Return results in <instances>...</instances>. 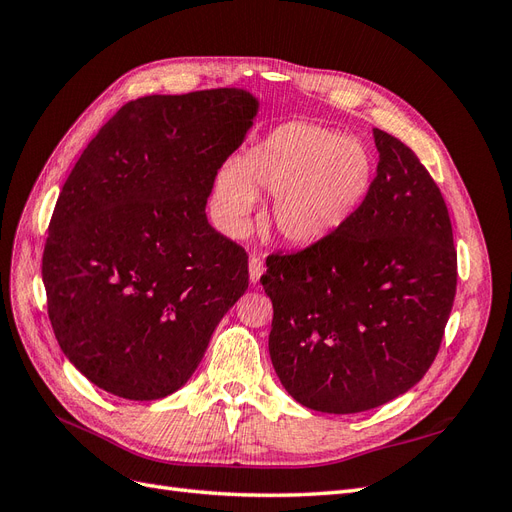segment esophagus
Segmentation results:
<instances>
[{"instance_id":"34e87169","label":"esophagus","mask_w":512,"mask_h":512,"mask_svg":"<svg viewBox=\"0 0 512 512\" xmlns=\"http://www.w3.org/2000/svg\"><path fill=\"white\" fill-rule=\"evenodd\" d=\"M262 273H265V265H262L260 258L252 256V258H250V282H252V284H258Z\"/></svg>"}]
</instances>
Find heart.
Segmentation results:
<instances>
[{
	"instance_id": "obj_1",
	"label": "heart",
	"mask_w": 512,
	"mask_h": 512,
	"mask_svg": "<svg viewBox=\"0 0 512 512\" xmlns=\"http://www.w3.org/2000/svg\"><path fill=\"white\" fill-rule=\"evenodd\" d=\"M374 179L376 158L359 138L318 123L288 121L247 151L239 164L220 170L213 203L232 235H243L256 192L275 194V230L288 243L309 247L350 222Z\"/></svg>"
}]
</instances>
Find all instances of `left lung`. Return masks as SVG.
Instances as JSON below:
<instances>
[{
  "instance_id": "8db88e82",
  "label": "left lung",
  "mask_w": 512,
  "mask_h": 512,
  "mask_svg": "<svg viewBox=\"0 0 512 512\" xmlns=\"http://www.w3.org/2000/svg\"><path fill=\"white\" fill-rule=\"evenodd\" d=\"M380 162L335 235L267 258L269 354L301 406L356 414L408 393L436 359L457 288L453 226L414 151L374 130Z\"/></svg>"
}]
</instances>
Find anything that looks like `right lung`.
I'll use <instances>...</instances> for the list:
<instances>
[{
  "instance_id": "1",
  "label": "right lung",
  "mask_w": 512,
  "mask_h": 512,
  "mask_svg": "<svg viewBox=\"0 0 512 512\" xmlns=\"http://www.w3.org/2000/svg\"><path fill=\"white\" fill-rule=\"evenodd\" d=\"M260 102L237 87L121 106L57 198L42 282L59 348L102 391H179L247 290L243 247L207 220L218 168Z\"/></svg>"
}]
</instances>
